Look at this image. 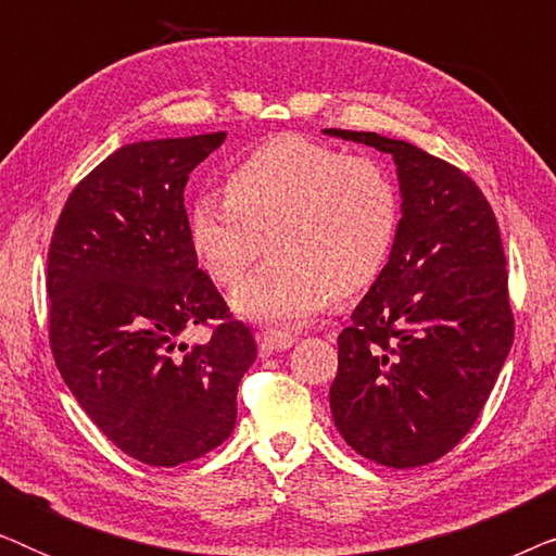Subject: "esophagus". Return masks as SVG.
I'll return each instance as SVG.
<instances>
[{"label": "esophagus", "instance_id": "obj_1", "mask_svg": "<svg viewBox=\"0 0 556 556\" xmlns=\"http://www.w3.org/2000/svg\"><path fill=\"white\" fill-rule=\"evenodd\" d=\"M295 344V337L293 333H286V331H265L257 337V346H261V354L263 356H270L276 352H286V349H291Z\"/></svg>", "mask_w": 556, "mask_h": 556}]
</instances>
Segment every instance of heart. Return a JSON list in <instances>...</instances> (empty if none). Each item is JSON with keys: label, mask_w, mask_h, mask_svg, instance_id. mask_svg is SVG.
Returning a JSON list of instances; mask_svg holds the SVG:
<instances>
[{"label": "heart", "mask_w": 556, "mask_h": 556, "mask_svg": "<svg viewBox=\"0 0 556 556\" xmlns=\"http://www.w3.org/2000/svg\"><path fill=\"white\" fill-rule=\"evenodd\" d=\"M400 189L369 156L276 136L227 174L225 202L197 197L189 245L217 286H235L268 242L276 263L232 293L245 321L295 326L377 283L400 232Z\"/></svg>", "instance_id": "heart-1"}]
</instances>
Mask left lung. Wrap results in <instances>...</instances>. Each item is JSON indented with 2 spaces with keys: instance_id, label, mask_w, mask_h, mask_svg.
Wrapping results in <instances>:
<instances>
[{
  "instance_id": "obj_1",
  "label": "left lung",
  "mask_w": 556,
  "mask_h": 556,
  "mask_svg": "<svg viewBox=\"0 0 556 556\" xmlns=\"http://www.w3.org/2000/svg\"><path fill=\"white\" fill-rule=\"evenodd\" d=\"M324 134L390 154L402 197L387 268L339 333L333 425L379 466H425L473 428L511 349L498 223L443 159L369 131Z\"/></svg>"
}]
</instances>
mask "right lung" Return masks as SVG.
Masks as SVG:
<instances>
[{
  "mask_svg": "<svg viewBox=\"0 0 556 556\" xmlns=\"http://www.w3.org/2000/svg\"><path fill=\"white\" fill-rule=\"evenodd\" d=\"M225 131L126 143L67 197L48 253L50 346L105 438L174 468L223 445L255 339L189 245L185 187ZM210 317L204 345L180 341Z\"/></svg>",
  "mask_w": 556,
  "mask_h": 556,
  "instance_id": "1",
  "label": "right lung"
}]
</instances>
